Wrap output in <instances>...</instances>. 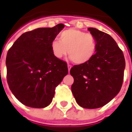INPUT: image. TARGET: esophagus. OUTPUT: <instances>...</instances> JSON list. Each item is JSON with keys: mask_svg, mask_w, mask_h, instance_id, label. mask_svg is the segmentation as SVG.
Segmentation results:
<instances>
[{"mask_svg": "<svg viewBox=\"0 0 132 132\" xmlns=\"http://www.w3.org/2000/svg\"><path fill=\"white\" fill-rule=\"evenodd\" d=\"M72 66L71 65H70V64H68V70H69V72L70 71V70H71V69Z\"/></svg>", "mask_w": 132, "mask_h": 132, "instance_id": "34e87169", "label": "esophagus"}]
</instances>
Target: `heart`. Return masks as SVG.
I'll list each match as a JSON object with an SVG mask.
<instances>
[{
	"label": "heart",
	"mask_w": 132,
	"mask_h": 132,
	"mask_svg": "<svg viewBox=\"0 0 132 132\" xmlns=\"http://www.w3.org/2000/svg\"><path fill=\"white\" fill-rule=\"evenodd\" d=\"M53 54L58 59L64 57L68 54L77 64L87 63L94 56L97 42L93 35L76 29H68L59 35V39L52 42Z\"/></svg>",
	"instance_id": "obj_1"
}]
</instances>
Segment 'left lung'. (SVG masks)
<instances>
[{
	"label": "left lung",
	"mask_w": 132,
	"mask_h": 132,
	"mask_svg": "<svg viewBox=\"0 0 132 132\" xmlns=\"http://www.w3.org/2000/svg\"><path fill=\"white\" fill-rule=\"evenodd\" d=\"M88 30L96 39V53L87 63L71 69L74 79L71 91L80 107L95 109L118 94L124 79L125 59L110 35L93 27Z\"/></svg>",
	"instance_id": "obj_1"
}]
</instances>
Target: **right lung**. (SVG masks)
Segmentation results:
<instances>
[{
	"mask_svg": "<svg viewBox=\"0 0 132 132\" xmlns=\"http://www.w3.org/2000/svg\"><path fill=\"white\" fill-rule=\"evenodd\" d=\"M64 24L37 28L20 37L7 52V81L23 105L45 108L52 102L56 87L68 74L66 61L53 54L52 42Z\"/></svg>",
	"mask_w": 132,
	"mask_h": 132,
	"instance_id": "right-lung-1",
	"label": "right lung"
}]
</instances>
